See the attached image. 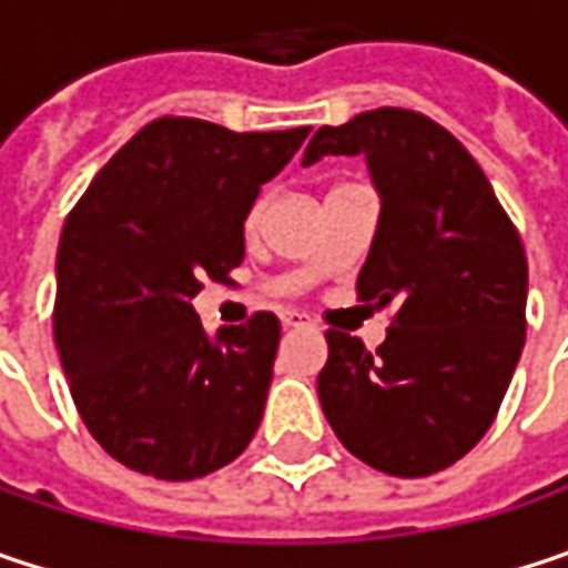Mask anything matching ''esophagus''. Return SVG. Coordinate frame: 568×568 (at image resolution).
Returning a JSON list of instances; mask_svg holds the SVG:
<instances>
[{
  "mask_svg": "<svg viewBox=\"0 0 568 568\" xmlns=\"http://www.w3.org/2000/svg\"><path fill=\"white\" fill-rule=\"evenodd\" d=\"M283 325H285V328H298V325H305V315H302L298 308H285Z\"/></svg>",
  "mask_w": 568,
  "mask_h": 568,
  "instance_id": "esophagus-1",
  "label": "esophagus"
}]
</instances>
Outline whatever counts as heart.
<instances>
[{"label": "heart", "instance_id": "b5f03b06", "mask_svg": "<svg viewBox=\"0 0 568 568\" xmlns=\"http://www.w3.org/2000/svg\"><path fill=\"white\" fill-rule=\"evenodd\" d=\"M260 213H263V196L250 206V213H246V226H256V220H260Z\"/></svg>", "mask_w": 568, "mask_h": 568}]
</instances>
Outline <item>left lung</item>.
<instances>
[{
    "instance_id": "left-lung-1",
    "label": "left lung",
    "mask_w": 568,
    "mask_h": 568,
    "mask_svg": "<svg viewBox=\"0 0 568 568\" xmlns=\"http://www.w3.org/2000/svg\"><path fill=\"white\" fill-rule=\"evenodd\" d=\"M365 154L382 216L358 298L395 305L388 338L328 328L318 375L338 440L392 477L457 464L494 424L526 342V253L487 173L437 121L378 108L318 128L302 168Z\"/></svg>"
}]
</instances>
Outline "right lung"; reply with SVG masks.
Returning a JSON list of instances; mask_svg holds the SVG:
<instances>
[{
	"label": "right lung",
	"instance_id": "right-lung-1",
	"mask_svg": "<svg viewBox=\"0 0 568 568\" xmlns=\"http://www.w3.org/2000/svg\"><path fill=\"white\" fill-rule=\"evenodd\" d=\"M308 128L158 118L84 190L58 243L55 345L91 437L124 467L196 480L253 440L280 318L206 335L190 298L243 263V220Z\"/></svg>",
	"mask_w": 568,
	"mask_h": 568
}]
</instances>
